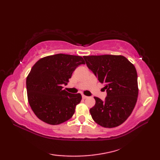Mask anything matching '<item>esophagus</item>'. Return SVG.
I'll return each mask as SVG.
<instances>
[{
  "instance_id": "34e87169",
  "label": "esophagus",
  "mask_w": 160,
  "mask_h": 160,
  "mask_svg": "<svg viewBox=\"0 0 160 160\" xmlns=\"http://www.w3.org/2000/svg\"><path fill=\"white\" fill-rule=\"evenodd\" d=\"M82 99H86V98H88L87 96H84V95H82Z\"/></svg>"
}]
</instances>
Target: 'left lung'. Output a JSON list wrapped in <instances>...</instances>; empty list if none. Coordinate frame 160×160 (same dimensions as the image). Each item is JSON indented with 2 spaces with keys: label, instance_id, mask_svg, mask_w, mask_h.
Here are the masks:
<instances>
[{
  "label": "left lung",
  "instance_id": "left-lung-1",
  "mask_svg": "<svg viewBox=\"0 0 160 160\" xmlns=\"http://www.w3.org/2000/svg\"><path fill=\"white\" fill-rule=\"evenodd\" d=\"M87 65L104 84V101L94 97L90 109L93 120L101 127L120 126L130 116L138 96V74L135 66L123 56H84Z\"/></svg>",
  "mask_w": 160,
  "mask_h": 160
}]
</instances>
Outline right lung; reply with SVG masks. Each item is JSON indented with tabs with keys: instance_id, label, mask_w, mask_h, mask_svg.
I'll list each match as a JSON object with an SVG mask.
<instances>
[{
	"instance_id": "obj_1",
	"label": "right lung",
	"mask_w": 160,
	"mask_h": 160,
	"mask_svg": "<svg viewBox=\"0 0 160 160\" xmlns=\"http://www.w3.org/2000/svg\"><path fill=\"white\" fill-rule=\"evenodd\" d=\"M84 64L82 57L63 53L37 61L26 80L29 104L37 118L57 125L73 116L82 96L68 93L62 85H67L76 67Z\"/></svg>"
}]
</instances>
